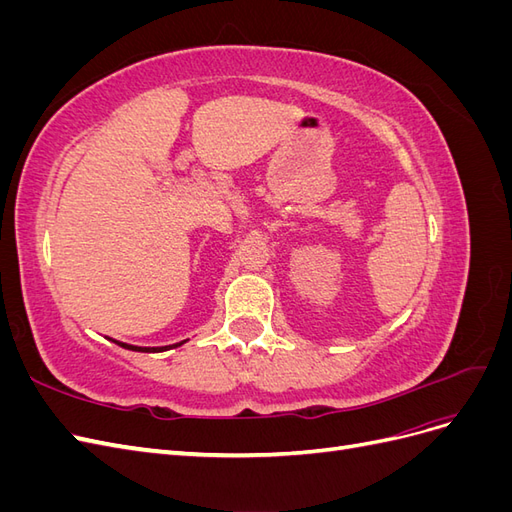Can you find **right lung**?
Listing matches in <instances>:
<instances>
[{
	"mask_svg": "<svg viewBox=\"0 0 512 512\" xmlns=\"http://www.w3.org/2000/svg\"><path fill=\"white\" fill-rule=\"evenodd\" d=\"M121 348H128V350H136V352H162V350H166V348H170V346H164V348H141V346H130V344H121V342H117ZM183 342H179V344H173V346H181Z\"/></svg>",
	"mask_w": 512,
	"mask_h": 512,
	"instance_id": "add662e5",
	"label": "right lung"
}]
</instances>
